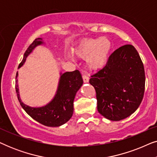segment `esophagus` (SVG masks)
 Instances as JSON below:
<instances>
[{
	"mask_svg": "<svg viewBox=\"0 0 157 157\" xmlns=\"http://www.w3.org/2000/svg\"><path fill=\"white\" fill-rule=\"evenodd\" d=\"M82 78H83V82H84V83H88V82H89V78L86 76V75H83Z\"/></svg>",
	"mask_w": 157,
	"mask_h": 157,
	"instance_id": "34e87169",
	"label": "esophagus"
}]
</instances>
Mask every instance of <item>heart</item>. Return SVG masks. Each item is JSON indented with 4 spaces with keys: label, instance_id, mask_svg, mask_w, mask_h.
I'll use <instances>...</instances> for the list:
<instances>
[{
    "label": "heart",
    "instance_id": "1",
    "mask_svg": "<svg viewBox=\"0 0 157 157\" xmlns=\"http://www.w3.org/2000/svg\"><path fill=\"white\" fill-rule=\"evenodd\" d=\"M112 44L109 38L103 37L83 40L73 49V53L80 58H86L88 66L91 69H101L108 61Z\"/></svg>",
    "mask_w": 157,
    "mask_h": 157
}]
</instances>
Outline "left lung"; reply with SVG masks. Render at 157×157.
Wrapping results in <instances>:
<instances>
[{"mask_svg": "<svg viewBox=\"0 0 157 157\" xmlns=\"http://www.w3.org/2000/svg\"><path fill=\"white\" fill-rule=\"evenodd\" d=\"M89 83L96 90L97 109L103 117L111 121L129 117L140 105L145 89L144 68L138 51L130 44L119 47Z\"/></svg>", "mask_w": 157, "mask_h": 157, "instance_id": "8db88e82", "label": "left lung"}]
</instances>
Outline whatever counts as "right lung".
<instances>
[{
	"label": "right lung",
	"instance_id": "add662e5",
	"mask_svg": "<svg viewBox=\"0 0 157 157\" xmlns=\"http://www.w3.org/2000/svg\"><path fill=\"white\" fill-rule=\"evenodd\" d=\"M44 44L42 38H38L30 45L19 64L18 68L25 63L28 56L38 45ZM18 72L16 76V91L21 106L30 117L43 125L56 127L66 123L74 112V100L76 92L83 84V79L78 70L61 74L56 94L50 103L46 106L33 108L21 101L19 96L18 85Z\"/></svg>",
	"mask_w": 157,
	"mask_h": 157
}]
</instances>
